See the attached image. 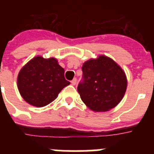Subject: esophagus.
<instances>
[{
  "mask_svg": "<svg viewBox=\"0 0 154 154\" xmlns=\"http://www.w3.org/2000/svg\"><path fill=\"white\" fill-rule=\"evenodd\" d=\"M76 82H77V79H76L75 78L73 79L72 80V82H71V83H72V85H75Z\"/></svg>",
  "mask_w": 154,
  "mask_h": 154,
  "instance_id": "34e87169",
  "label": "esophagus"
}]
</instances>
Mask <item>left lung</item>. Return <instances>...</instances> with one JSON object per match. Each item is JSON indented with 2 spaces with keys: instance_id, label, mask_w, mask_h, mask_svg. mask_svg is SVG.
<instances>
[{
  "instance_id": "8db88e82",
  "label": "left lung",
  "mask_w": 154,
  "mask_h": 154,
  "mask_svg": "<svg viewBox=\"0 0 154 154\" xmlns=\"http://www.w3.org/2000/svg\"><path fill=\"white\" fill-rule=\"evenodd\" d=\"M83 82L77 90L84 103L94 112H106L120 103L127 88L123 69L109 57L100 55L82 65Z\"/></svg>"
}]
</instances>
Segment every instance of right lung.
<instances>
[{
	"instance_id": "obj_1",
	"label": "right lung",
	"mask_w": 154,
	"mask_h": 154,
	"mask_svg": "<svg viewBox=\"0 0 154 154\" xmlns=\"http://www.w3.org/2000/svg\"><path fill=\"white\" fill-rule=\"evenodd\" d=\"M65 70L55 58L34 57L21 68L17 75V89L28 104L45 106L58 97L70 84L64 76Z\"/></svg>"
}]
</instances>
